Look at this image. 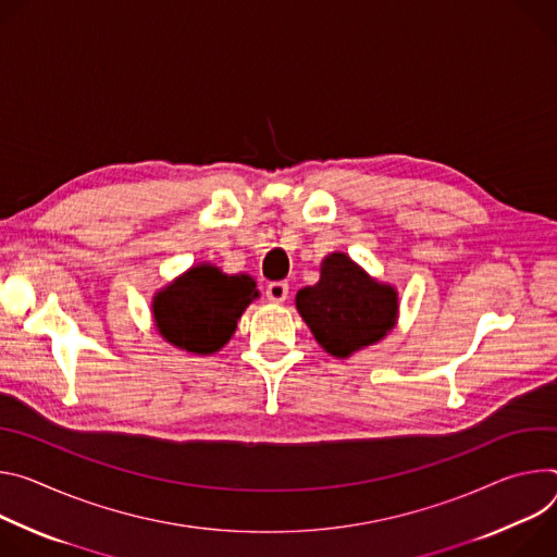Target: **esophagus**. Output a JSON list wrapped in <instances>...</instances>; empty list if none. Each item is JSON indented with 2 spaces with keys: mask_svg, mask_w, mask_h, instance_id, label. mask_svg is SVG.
<instances>
[{
  "mask_svg": "<svg viewBox=\"0 0 557 557\" xmlns=\"http://www.w3.org/2000/svg\"><path fill=\"white\" fill-rule=\"evenodd\" d=\"M287 294H289V285H287L285 281H274V283H270L268 289H265V296H268V300H272V302H283V300L287 298Z\"/></svg>",
  "mask_w": 557,
  "mask_h": 557,
  "instance_id": "obj_1",
  "label": "esophagus"
}]
</instances>
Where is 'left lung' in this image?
Masks as SVG:
<instances>
[{"label": "left lung", "mask_w": 557, "mask_h": 557, "mask_svg": "<svg viewBox=\"0 0 557 557\" xmlns=\"http://www.w3.org/2000/svg\"><path fill=\"white\" fill-rule=\"evenodd\" d=\"M296 310L317 343L334 358L381 343L398 323V289L369 276L345 252L321 263V278L296 294Z\"/></svg>", "instance_id": "8db88e82"}]
</instances>
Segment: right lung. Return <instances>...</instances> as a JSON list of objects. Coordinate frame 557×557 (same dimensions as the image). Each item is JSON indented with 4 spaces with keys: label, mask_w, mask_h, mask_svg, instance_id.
Here are the masks:
<instances>
[{
    "label": "right lung",
    "mask_w": 557,
    "mask_h": 557,
    "mask_svg": "<svg viewBox=\"0 0 557 557\" xmlns=\"http://www.w3.org/2000/svg\"><path fill=\"white\" fill-rule=\"evenodd\" d=\"M259 296L250 274H225L206 261L154 292L152 321L172 347L210 356L234 336L247 305Z\"/></svg>",
    "instance_id": "add662e5"
}]
</instances>
